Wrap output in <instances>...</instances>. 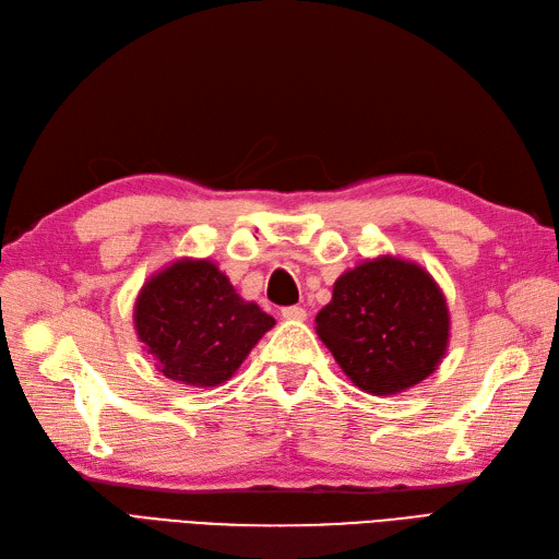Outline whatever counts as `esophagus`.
I'll return each instance as SVG.
<instances>
[{"label": "esophagus", "mask_w": 559, "mask_h": 559, "mask_svg": "<svg viewBox=\"0 0 559 559\" xmlns=\"http://www.w3.org/2000/svg\"><path fill=\"white\" fill-rule=\"evenodd\" d=\"M282 317L289 319V321H302L308 317V312H306V308H300V306H289V308L282 310Z\"/></svg>", "instance_id": "34e87169"}]
</instances>
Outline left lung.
Here are the masks:
<instances>
[{
	"label": "left lung",
	"instance_id": "left-lung-1",
	"mask_svg": "<svg viewBox=\"0 0 559 559\" xmlns=\"http://www.w3.org/2000/svg\"><path fill=\"white\" fill-rule=\"evenodd\" d=\"M314 321L345 376L376 396L429 378L450 337L443 292L425 267L394 257L364 261L337 277Z\"/></svg>",
	"mask_w": 559,
	"mask_h": 559
}]
</instances>
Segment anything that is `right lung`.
I'll return each mask as SVG.
<instances>
[{
  "label": "right lung",
  "mask_w": 559,
  "mask_h": 559,
  "mask_svg": "<svg viewBox=\"0 0 559 559\" xmlns=\"http://www.w3.org/2000/svg\"><path fill=\"white\" fill-rule=\"evenodd\" d=\"M273 326L275 319L235 294L212 261H175L142 286L134 302V329L160 373L191 386L233 378Z\"/></svg>",
  "instance_id": "obj_1"
}]
</instances>
